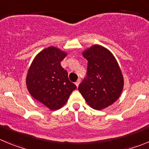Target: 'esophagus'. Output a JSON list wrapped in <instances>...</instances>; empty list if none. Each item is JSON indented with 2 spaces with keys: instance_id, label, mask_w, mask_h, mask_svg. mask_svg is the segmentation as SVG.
<instances>
[{
  "instance_id": "obj_1",
  "label": "esophagus",
  "mask_w": 149,
  "mask_h": 149,
  "mask_svg": "<svg viewBox=\"0 0 149 149\" xmlns=\"http://www.w3.org/2000/svg\"><path fill=\"white\" fill-rule=\"evenodd\" d=\"M81 84V79H78V80H77V81L75 82V85L77 86H78L79 84Z\"/></svg>"
}]
</instances>
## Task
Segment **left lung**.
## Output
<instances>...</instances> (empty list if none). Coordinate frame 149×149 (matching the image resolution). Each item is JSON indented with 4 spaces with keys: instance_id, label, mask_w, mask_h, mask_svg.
I'll use <instances>...</instances> for the list:
<instances>
[{
    "instance_id": "obj_1",
    "label": "left lung",
    "mask_w": 149,
    "mask_h": 149,
    "mask_svg": "<svg viewBox=\"0 0 149 149\" xmlns=\"http://www.w3.org/2000/svg\"><path fill=\"white\" fill-rule=\"evenodd\" d=\"M88 61L86 77L78 86L88 104L95 110H102L113 104L123 89L122 72L109 50L95 45L83 52Z\"/></svg>"
}]
</instances>
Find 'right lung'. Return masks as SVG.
Wrapping results in <instances>:
<instances>
[{"label": "right lung", "mask_w": 149, "mask_h": 149, "mask_svg": "<svg viewBox=\"0 0 149 149\" xmlns=\"http://www.w3.org/2000/svg\"><path fill=\"white\" fill-rule=\"evenodd\" d=\"M65 56L66 53L55 47L45 48L36 55L27 72L29 93L51 110L61 108L77 88L60 64Z\"/></svg>", "instance_id": "right-lung-1"}]
</instances>
